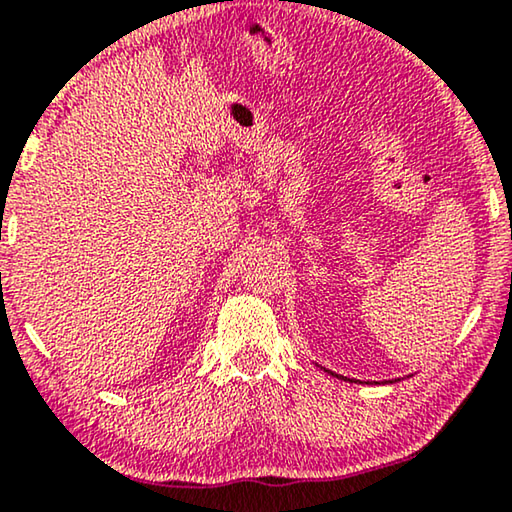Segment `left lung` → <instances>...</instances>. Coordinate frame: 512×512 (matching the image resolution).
Masks as SVG:
<instances>
[{
    "label": "left lung",
    "mask_w": 512,
    "mask_h": 512,
    "mask_svg": "<svg viewBox=\"0 0 512 512\" xmlns=\"http://www.w3.org/2000/svg\"><path fill=\"white\" fill-rule=\"evenodd\" d=\"M326 372H329V370H326ZM331 375H333V372H331ZM333 377H340V375H333ZM340 379H345V381H352V379H347V377H340Z\"/></svg>",
    "instance_id": "1"
}]
</instances>
